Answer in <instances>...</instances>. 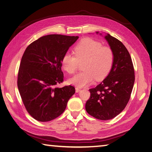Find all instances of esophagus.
Instances as JSON below:
<instances>
[{
	"label": "esophagus",
	"instance_id": "1",
	"mask_svg": "<svg viewBox=\"0 0 152 152\" xmlns=\"http://www.w3.org/2000/svg\"><path fill=\"white\" fill-rule=\"evenodd\" d=\"M80 90H81L80 87H75V91H76V93H79V92Z\"/></svg>",
	"mask_w": 152,
	"mask_h": 152
}]
</instances>
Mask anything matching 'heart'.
Segmentation results:
<instances>
[{
  "mask_svg": "<svg viewBox=\"0 0 152 152\" xmlns=\"http://www.w3.org/2000/svg\"><path fill=\"white\" fill-rule=\"evenodd\" d=\"M73 54L66 53L61 59V66L69 74L74 73L82 62L84 70L68 80L70 84L84 87L91 84L94 79L101 80L107 76L111 70L114 54L112 49L92 39H82L73 49Z\"/></svg>",
  "mask_w": 152,
  "mask_h": 152,
  "instance_id": "heart-1",
  "label": "heart"
}]
</instances>
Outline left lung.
<instances>
[{
    "instance_id": "left-lung-1",
    "label": "left lung",
    "mask_w": 152,
    "mask_h": 152,
    "mask_svg": "<svg viewBox=\"0 0 152 152\" xmlns=\"http://www.w3.org/2000/svg\"><path fill=\"white\" fill-rule=\"evenodd\" d=\"M104 39L113 50V63L108 76L89 89L91 96L86 103V110L94 118L107 121L115 117L126 107L135 76L132 59L125 45L108 34Z\"/></svg>"
}]
</instances>
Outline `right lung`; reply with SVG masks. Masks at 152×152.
I'll return each instance as SVG.
<instances>
[{
    "label": "right lung",
    "instance_id": "obj_1",
    "mask_svg": "<svg viewBox=\"0 0 152 152\" xmlns=\"http://www.w3.org/2000/svg\"><path fill=\"white\" fill-rule=\"evenodd\" d=\"M78 36L52 34L31 43L23 55L18 75V87L30 115L48 122L63 113L75 87H55L63 81L61 59Z\"/></svg>",
    "mask_w": 152,
    "mask_h": 152
}]
</instances>
